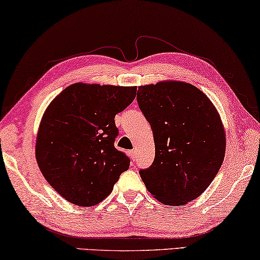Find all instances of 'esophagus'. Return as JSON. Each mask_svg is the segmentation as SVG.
<instances>
[{
    "label": "esophagus",
    "instance_id": "esophagus-1",
    "mask_svg": "<svg viewBox=\"0 0 260 260\" xmlns=\"http://www.w3.org/2000/svg\"><path fill=\"white\" fill-rule=\"evenodd\" d=\"M129 155H131V157H132V160H135V158H137V150L135 149H133V150H131L129 151Z\"/></svg>",
    "mask_w": 260,
    "mask_h": 260
}]
</instances>
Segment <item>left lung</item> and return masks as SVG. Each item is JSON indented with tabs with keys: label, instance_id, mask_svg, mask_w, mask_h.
<instances>
[{
	"label": "left lung",
	"instance_id": "8db88e82",
	"mask_svg": "<svg viewBox=\"0 0 260 260\" xmlns=\"http://www.w3.org/2000/svg\"><path fill=\"white\" fill-rule=\"evenodd\" d=\"M137 100L155 143L151 167L140 176L162 204L184 206L203 194L223 162L225 132L211 100L182 81L139 86Z\"/></svg>",
	"mask_w": 260,
	"mask_h": 260
}]
</instances>
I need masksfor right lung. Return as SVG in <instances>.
Here are the masks:
<instances>
[{"mask_svg":"<svg viewBox=\"0 0 260 260\" xmlns=\"http://www.w3.org/2000/svg\"><path fill=\"white\" fill-rule=\"evenodd\" d=\"M135 96L137 86L80 82L62 90L45 110L37 133V163L69 203L100 204L129 168V158L114 148V117Z\"/></svg>","mask_w":260,"mask_h":260,"instance_id":"obj_1","label":"right lung"}]
</instances>
